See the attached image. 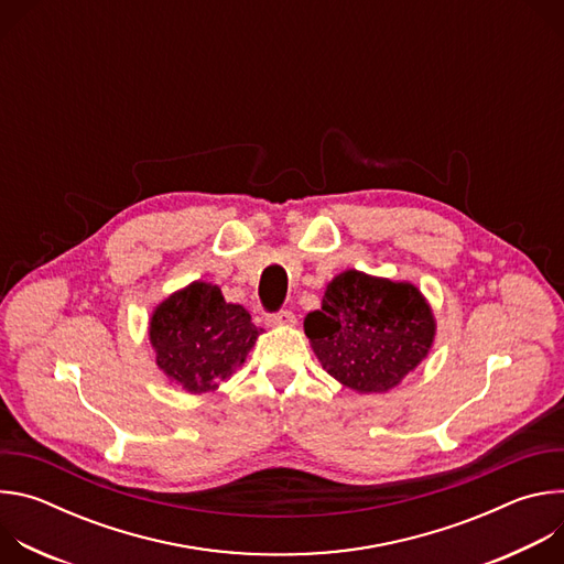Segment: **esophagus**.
<instances>
[{
    "mask_svg": "<svg viewBox=\"0 0 564 564\" xmlns=\"http://www.w3.org/2000/svg\"><path fill=\"white\" fill-rule=\"evenodd\" d=\"M268 324L270 326H296V316L290 310H281V312L268 314Z\"/></svg>",
    "mask_w": 564,
    "mask_h": 564,
    "instance_id": "obj_1",
    "label": "esophagus"
}]
</instances>
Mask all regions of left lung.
<instances>
[{
    "label": "left lung",
    "mask_w": 564,
    "mask_h": 564,
    "mask_svg": "<svg viewBox=\"0 0 564 564\" xmlns=\"http://www.w3.org/2000/svg\"><path fill=\"white\" fill-rule=\"evenodd\" d=\"M321 368L359 394L390 392L429 357L437 321L411 281L359 270L337 274L303 318Z\"/></svg>",
    "instance_id": "1"
}]
</instances>
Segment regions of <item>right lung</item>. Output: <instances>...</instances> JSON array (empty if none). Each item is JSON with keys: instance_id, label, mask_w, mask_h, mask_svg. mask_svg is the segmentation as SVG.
Here are the masks:
<instances>
[{"instance_id": "obj_1", "label": "right lung", "mask_w": 564, "mask_h": 564, "mask_svg": "<svg viewBox=\"0 0 564 564\" xmlns=\"http://www.w3.org/2000/svg\"><path fill=\"white\" fill-rule=\"evenodd\" d=\"M261 333L243 305L227 303L207 281H192L160 301L147 328L158 370L189 394L214 392L227 381Z\"/></svg>"}]
</instances>
